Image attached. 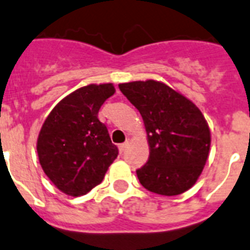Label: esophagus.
Masks as SVG:
<instances>
[{"instance_id": "1", "label": "esophagus", "mask_w": 250, "mask_h": 250, "mask_svg": "<svg viewBox=\"0 0 250 250\" xmlns=\"http://www.w3.org/2000/svg\"><path fill=\"white\" fill-rule=\"evenodd\" d=\"M127 146H128V142L121 143V145H119V146H118V149H119V152H121V153H123V152L125 151V148H127Z\"/></svg>"}]
</instances>
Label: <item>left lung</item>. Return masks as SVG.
I'll list each match as a JSON object with an SVG mask.
<instances>
[{
	"label": "left lung",
	"instance_id": "obj_1",
	"mask_svg": "<svg viewBox=\"0 0 250 250\" xmlns=\"http://www.w3.org/2000/svg\"><path fill=\"white\" fill-rule=\"evenodd\" d=\"M118 86L140 110L147 132L148 161L136 171L141 185L164 196L188 191L200 177L211 145L210 128L201 110L157 80Z\"/></svg>",
	"mask_w": 250,
	"mask_h": 250
}]
</instances>
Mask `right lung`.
Masks as SVG:
<instances>
[{
  "label": "right lung",
  "mask_w": 250,
  "mask_h": 250,
  "mask_svg": "<svg viewBox=\"0 0 250 250\" xmlns=\"http://www.w3.org/2000/svg\"><path fill=\"white\" fill-rule=\"evenodd\" d=\"M114 93L112 83L82 86L56 104L41 127L39 161L50 181L69 196H82L99 185L118 156L98 119L102 104Z\"/></svg>",
  "instance_id": "add662e5"
}]
</instances>
